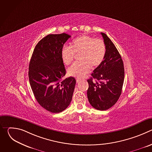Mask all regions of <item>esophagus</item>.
Segmentation results:
<instances>
[{
  "label": "esophagus",
  "mask_w": 152,
  "mask_h": 152,
  "mask_svg": "<svg viewBox=\"0 0 152 152\" xmlns=\"http://www.w3.org/2000/svg\"><path fill=\"white\" fill-rule=\"evenodd\" d=\"M81 81V79H80V78H76V82L77 83H79V82H80Z\"/></svg>",
  "instance_id": "34e87169"
}]
</instances>
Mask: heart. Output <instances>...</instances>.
Wrapping results in <instances>:
<instances>
[{
    "mask_svg": "<svg viewBox=\"0 0 152 152\" xmlns=\"http://www.w3.org/2000/svg\"><path fill=\"white\" fill-rule=\"evenodd\" d=\"M106 46L103 40L83 35L72 41L70 46H64L61 56L64 64L69 65L76 55L79 61L75 62L67 70L68 75L74 77H83L88 73L91 67L96 69L104 59Z\"/></svg>",
    "mask_w": 152,
    "mask_h": 152,
    "instance_id": "obj_1",
    "label": "heart"
}]
</instances>
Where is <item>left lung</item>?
Masks as SVG:
<instances>
[{"label":"left lung","instance_id":"1","mask_svg":"<svg viewBox=\"0 0 152 152\" xmlns=\"http://www.w3.org/2000/svg\"><path fill=\"white\" fill-rule=\"evenodd\" d=\"M101 34L106 46V54L100 66L87 80V97L95 109L105 111L114 106L121 95L124 69L121 56L114 43L104 33Z\"/></svg>","mask_w":152,"mask_h":152}]
</instances>
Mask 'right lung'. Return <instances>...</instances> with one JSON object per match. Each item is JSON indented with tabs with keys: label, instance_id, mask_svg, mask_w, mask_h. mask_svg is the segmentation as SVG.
Listing matches in <instances>:
<instances>
[{
	"label": "right lung",
	"instance_id": "add662e5",
	"mask_svg": "<svg viewBox=\"0 0 152 152\" xmlns=\"http://www.w3.org/2000/svg\"><path fill=\"white\" fill-rule=\"evenodd\" d=\"M70 35L49 34L36 45L29 66V79L38 103L47 111L59 113L69 106L76 79H63L66 69L61 56V49Z\"/></svg>",
	"mask_w": 152,
	"mask_h": 152
}]
</instances>
